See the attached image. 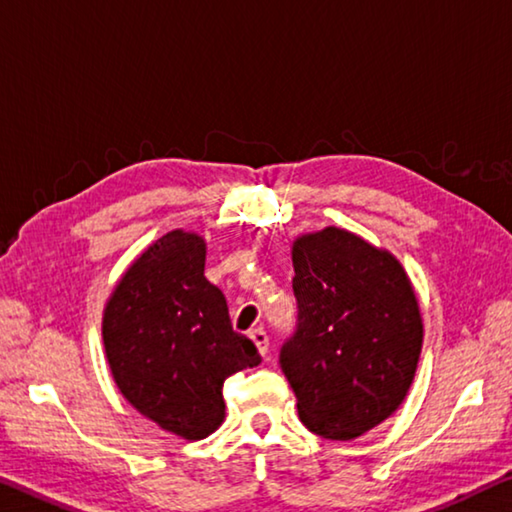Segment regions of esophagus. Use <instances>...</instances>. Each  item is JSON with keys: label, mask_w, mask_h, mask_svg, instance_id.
I'll list each match as a JSON object with an SVG mask.
<instances>
[{"label": "esophagus", "mask_w": 512, "mask_h": 512, "mask_svg": "<svg viewBox=\"0 0 512 512\" xmlns=\"http://www.w3.org/2000/svg\"><path fill=\"white\" fill-rule=\"evenodd\" d=\"M250 339L255 342L257 351L262 353V358H266V355H269V335H266L262 328H255V330H250Z\"/></svg>", "instance_id": "obj_1"}]
</instances>
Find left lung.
Here are the masks:
<instances>
[{"label":"left lung","instance_id":"8db88e82","mask_svg":"<svg viewBox=\"0 0 512 512\" xmlns=\"http://www.w3.org/2000/svg\"><path fill=\"white\" fill-rule=\"evenodd\" d=\"M298 330L280 364L298 417L328 440H355L392 417L415 380L424 321L389 250L328 225L291 246Z\"/></svg>","mask_w":512,"mask_h":512}]
</instances>
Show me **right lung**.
I'll list each match as a JSON object with an SVG mask.
<instances>
[{"label":"right lung","instance_id":"right-lung-1","mask_svg":"<svg viewBox=\"0 0 512 512\" xmlns=\"http://www.w3.org/2000/svg\"><path fill=\"white\" fill-rule=\"evenodd\" d=\"M205 257L198 232L164 234L120 275L102 314L120 394L189 442L223 424L225 378L262 362L255 344L232 330L225 296L205 278Z\"/></svg>","mask_w":512,"mask_h":512}]
</instances>
